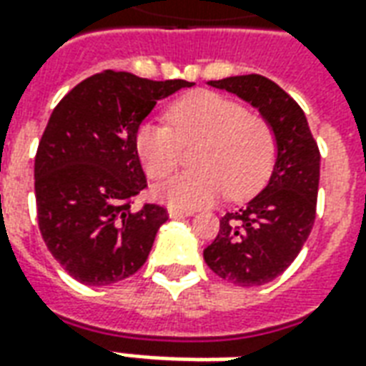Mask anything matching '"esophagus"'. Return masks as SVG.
I'll list each match as a JSON object with an SVG mask.
<instances>
[{"label": "esophagus", "mask_w": 366, "mask_h": 366, "mask_svg": "<svg viewBox=\"0 0 366 366\" xmlns=\"http://www.w3.org/2000/svg\"><path fill=\"white\" fill-rule=\"evenodd\" d=\"M192 214H194V212H188V209H176V207H170V209H168V215L174 217V219H178V217H190Z\"/></svg>", "instance_id": "esophagus-1"}]
</instances>
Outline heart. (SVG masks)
Returning <instances> with one entry per match:
<instances>
[{"instance_id":"obj_1","label":"heart","mask_w":366,"mask_h":366,"mask_svg":"<svg viewBox=\"0 0 366 366\" xmlns=\"http://www.w3.org/2000/svg\"><path fill=\"white\" fill-rule=\"evenodd\" d=\"M170 123L147 121L137 129L135 149L151 178L170 174L182 144L199 141L192 162L199 168L168 178L154 196L176 209H196L229 194L241 199L261 186L274 164L276 141L269 121L215 92H192L170 104Z\"/></svg>"}]
</instances>
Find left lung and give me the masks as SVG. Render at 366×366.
Listing matches in <instances>:
<instances>
[{"mask_svg":"<svg viewBox=\"0 0 366 366\" xmlns=\"http://www.w3.org/2000/svg\"><path fill=\"white\" fill-rule=\"evenodd\" d=\"M207 84L257 107L274 131L269 182L247 206L223 215L217 237L204 249V261L219 278L262 286L290 267L314 227L320 149L302 107L269 78L231 76Z\"/></svg>","mask_w":366,"mask_h":366,"instance_id":"1","label":"left lung"}]
</instances>
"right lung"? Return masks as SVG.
Listing matches in <instances>:
<instances>
[{
  "label": "right lung",
  "instance_id": "1",
  "mask_svg": "<svg viewBox=\"0 0 366 366\" xmlns=\"http://www.w3.org/2000/svg\"><path fill=\"white\" fill-rule=\"evenodd\" d=\"M192 86L104 70L54 107L35 157L36 217L52 257L78 282H119L147 261L168 214L157 204L131 212L147 188L137 129L159 99Z\"/></svg>",
  "mask_w": 366,
  "mask_h": 366
}]
</instances>
